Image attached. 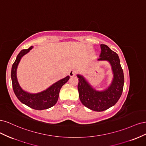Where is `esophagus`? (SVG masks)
<instances>
[{"instance_id":"esophagus-1","label":"esophagus","mask_w":146,"mask_h":146,"mask_svg":"<svg viewBox=\"0 0 146 146\" xmlns=\"http://www.w3.org/2000/svg\"><path fill=\"white\" fill-rule=\"evenodd\" d=\"M76 73H77V70L76 69H70L69 72V76L70 77H73L76 74Z\"/></svg>"}]
</instances>
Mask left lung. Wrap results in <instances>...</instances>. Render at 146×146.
Here are the masks:
<instances>
[{
	"label": "left lung",
	"mask_w": 146,
	"mask_h": 146,
	"mask_svg": "<svg viewBox=\"0 0 146 146\" xmlns=\"http://www.w3.org/2000/svg\"><path fill=\"white\" fill-rule=\"evenodd\" d=\"M101 54L98 60H107L110 63L114 74L111 85L104 91H97L85 80L77 75L79 98L83 105L96 111H102L115 105L122 93L124 76L119 56L105 44H101Z\"/></svg>",
	"instance_id": "obj_1"
}]
</instances>
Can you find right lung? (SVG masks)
<instances>
[{"instance_id": "obj_1", "label": "right lung", "mask_w": 146, "mask_h": 146, "mask_svg": "<svg viewBox=\"0 0 146 146\" xmlns=\"http://www.w3.org/2000/svg\"><path fill=\"white\" fill-rule=\"evenodd\" d=\"M32 48L33 47L31 46L27 49L22 50L17 55V58L12 66L11 77L13 89L17 98L22 103L36 110H45L49 108L56 104L58 99L60 89L69 80V76L61 79L52 85L46 91L38 94H30L23 91L19 86L17 80L16 69L22 57L28 53Z\"/></svg>"}]
</instances>
